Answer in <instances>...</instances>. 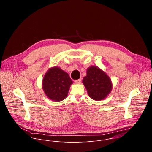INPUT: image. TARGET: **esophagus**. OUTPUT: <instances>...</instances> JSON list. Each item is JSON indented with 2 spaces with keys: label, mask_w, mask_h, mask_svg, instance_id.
<instances>
[{
  "label": "esophagus",
  "mask_w": 152,
  "mask_h": 152,
  "mask_svg": "<svg viewBox=\"0 0 152 152\" xmlns=\"http://www.w3.org/2000/svg\"><path fill=\"white\" fill-rule=\"evenodd\" d=\"M75 83H76V84H80V83H81V82H82V80H81V79H77V80H76L75 81Z\"/></svg>",
  "instance_id": "34e87169"
}]
</instances>
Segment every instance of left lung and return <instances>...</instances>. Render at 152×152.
Instances as JSON below:
<instances>
[{
    "label": "left lung",
    "instance_id": "left-lung-1",
    "mask_svg": "<svg viewBox=\"0 0 152 152\" xmlns=\"http://www.w3.org/2000/svg\"><path fill=\"white\" fill-rule=\"evenodd\" d=\"M82 83L90 97L94 100L104 99L113 89L110 77L97 66H91L87 69Z\"/></svg>",
    "mask_w": 152,
    "mask_h": 152
}]
</instances>
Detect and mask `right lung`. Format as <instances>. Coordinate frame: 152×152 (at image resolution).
Listing matches in <instances>:
<instances>
[{"label": "right lung", "mask_w": 152, "mask_h": 152, "mask_svg": "<svg viewBox=\"0 0 152 152\" xmlns=\"http://www.w3.org/2000/svg\"><path fill=\"white\" fill-rule=\"evenodd\" d=\"M72 83L73 81L68 73L59 67H53L45 75L42 87L48 98L55 102H60L67 96Z\"/></svg>", "instance_id": "add662e5"}]
</instances>
